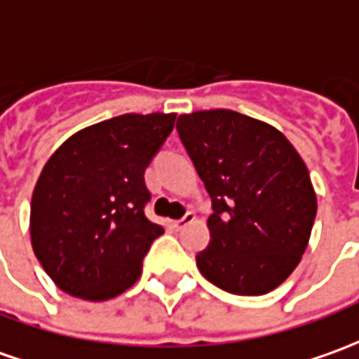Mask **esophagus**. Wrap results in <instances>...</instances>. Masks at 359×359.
I'll use <instances>...</instances> for the list:
<instances>
[{"label": "esophagus", "instance_id": "obj_1", "mask_svg": "<svg viewBox=\"0 0 359 359\" xmlns=\"http://www.w3.org/2000/svg\"><path fill=\"white\" fill-rule=\"evenodd\" d=\"M194 220H196L194 212H187L180 220H172L170 224H172V228H175V230H180L182 226H187V224H190V222H194Z\"/></svg>", "mask_w": 359, "mask_h": 359}]
</instances>
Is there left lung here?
Returning <instances> with one entry per match:
<instances>
[{
    "mask_svg": "<svg viewBox=\"0 0 359 359\" xmlns=\"http://www.w3.org/2000/svg\"><path fill=\"white\" fill-rule=\"evenodd\" d=\"M177 129L214 208L200 273L231 294L277 289L301 262L316 218L301 155L279 129L233 109L182 114Z\"/></svg>",
    "mask_w": 359,
    "mask_h": 359,
    "instance_id": "left-lung-1",
    "label": "left lung"
}]
</instances>
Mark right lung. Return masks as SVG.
Wrapping results in <instances>:
<instances>
[{
    "mask_svg": "<svg viewBox=\"0 0 359 359\" xmlns=\"http://www.w3.org/2000/svg\"><path fill=\"white\" fill-rule=\"evenodd\" d=\"M177 114H123L76 131L50 155L31 198V245L60 291L108 301L141 277L163 226L145 216V169Z\"/></svg>",
    "mask_w": 359,
    "mask_h": 359,
    "instance_id": "add662e5",
    "label": "right lung"
}]
</instances>
